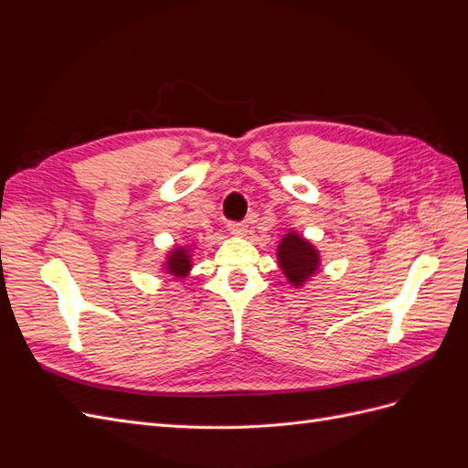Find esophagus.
<instances>
[{
	"label": "esophagus",
	"instance_id": "obj_1",
	"mask_svg": "<svg viewBox=\"0 0 468 468\" xmlns=\"http://www.w3.org/2000/svg\"><path fill=\"white\" fill-rule=\"evenodd\" d=\"M229 230H230V234L239 236V238L248 236V232H250V229H248V224H246V222H230V224H229Z\"/></svg>",
	"mask_w": 468,
	"mask_h": 468
}]
</instances>
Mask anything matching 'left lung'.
<instances>
[{
    "mask_svg": "<svg viewBox=\"0 0 468 468\" xmlns=\"http://www.w3.org/2000/svg\"><path fill=\"white\" fill-rule=\"evenodd\" d=\"M277 263L287 282L294 289H303L322 265L320 250L296 230H289L277 246Z\"/></svg>",
    "mask_w": 468,
    "mask_h": 468,
    "instance_id": "obj_1",
    "label": "left lung"
}]
</instances>
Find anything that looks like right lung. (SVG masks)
Instances as JSON below:
<instances>
[{"mask_svg": "<svg viewBox=\"0 0 468 468\" xmlns=\"http://www.w3.org/2000/svg\"><path fill=\"white\" fill-rule=\"evenodd\" d=\"M193 253H195L193 244H186V246L176 244L172 250H167V253H165V260L160 265L162 273L169 279H174V281L187 279L189 273H191V269H193Z\"/></svg>", "mask_w": 468, "mask_h": 468, "instance_id": "1", "label": "right lung"}]
</instances>
